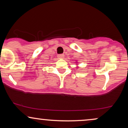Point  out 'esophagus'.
Instances as JSON below:
<instances>
[{
  "instance_id": "1",
  "label": "esophagus",
  "mask_w": 128,
  "mask_h": 128,
  "mask_svg": "<svg viewBox=\"0 0 128 128\" xmlns=\"http://www.w3.org/2000/svg\"><path fill=\"white\" fill-rule=\"evenodd\" d=\"M57 56H58V58H62L64 57V54H59V55H58Z\"/></svg>"
}]
</instances>
